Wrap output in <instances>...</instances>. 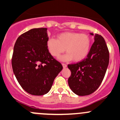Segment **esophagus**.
<instances>
[{
    "mask_svg": "<svg viewBox=\"0 0 120 120\" xmlns=\"http://www.w3.org/2000/svg\"><path fill=\"white\" fill-rule=\"evenodd\" d=\"M62 66H63V67H64V68H66V67H67V64H62Z\"/></svg>",
    "mask_w": 120,
    "mask_h": 120,
    "instance_id": "obj_1",
    "label": "esophagus"
}]
</instances>
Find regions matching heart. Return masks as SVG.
Wrapping results in <instances>:
<instances>
[{
	"instance_id": "obj_1",
	"label": "heart",
	"mask_w": 120,
	"mask_h": 120,
	"mask_svg": "<svg viewBox=\"0 0 120 120\" xmlns=\"http://www.w3.org/2000/svg\"><path fill=\"white\" fill-rule=\"evenodd\" d=\"M49 53L54 57H58L61 53L68 52L59 58L63 61L73 59L78 62L86 58L91 47V39L86 34L78 32H64L59 34L56 39L50 38L46 43Z\"/></svg>"
}]
</instances>
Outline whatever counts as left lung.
Masks as SVG:
<instances>
[{"label": "left lung", "instance_id": "1", "mask_svg": "<svg viewBox=\"0 0 120 120\" xmlns=\"http://www.w3.org/2000/svg\"><path fill=\"white\" fill-rule=\"evenodd\" d=\"M90 34L94 35L92 33ZM109 58L104 39L96 34L87 57L78 63L68 65L71 72L68 78L71 90L79 96L90 95L96 91L104 78Z\"/></svg>", "mask_w": 120, "mask_h": 120}]
</instances>
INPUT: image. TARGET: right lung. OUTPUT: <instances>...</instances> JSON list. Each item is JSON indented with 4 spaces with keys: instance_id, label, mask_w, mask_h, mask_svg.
Returning <instances> with one entry per match:
<instances>
[{
    "instance_id": "right-lung-1",
    "label": "right lung",
    "mask_w": 120,
    "mask_h": 120,
    "mask_svg": "<svg viewBox=\"0 0 120 120\" xmlns=\"http://www.w3.org/2000/svg\"><path fill=\"white\" fill-rule=\"evenodd\" d=\"M48 39L47 28H35L22 34L15 44L13 73L22 88L31 95L48 93L63 68L49 52Z\"/></svg>"
}]
</instances>
